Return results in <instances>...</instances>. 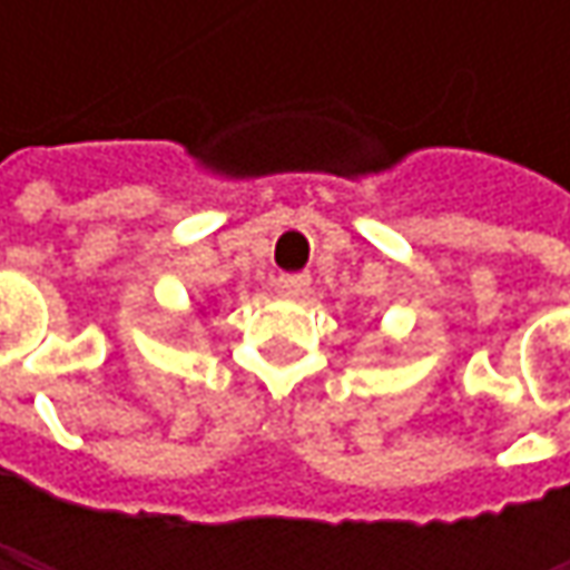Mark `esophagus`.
Masks as SVG:
<instances>
[{
    "label": "esophagus",
    "mask_w": 570,
    "mask_h": 570,
    "mask_svg": "<svg viewBox=\"0 0 570 570\" xmlns=\"http://www.w3.org/2000/svg\"><path fill=\"white\" fill-rule=\"evenodd\" d=\"M311 288V275H278L275 278V292L282 297H301Z\"/></svg>",
    "instance_id": "obj_1"
}]
</instances>
